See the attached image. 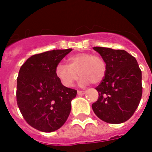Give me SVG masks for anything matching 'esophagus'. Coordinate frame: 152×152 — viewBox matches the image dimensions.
Wrapping results in <instances>:
<instances>
[{
	"label": "esophagus",
	"instance_id": "esophagus-1",
	"mask_svg": "<svg viewBox=\"0 0 152 152\" xmlns=\"http://www.w3.org/2000/svg\"><path fill=\"white\" fill-rule=\"evenodd\" d=\"M85 92H86L85 91H80V90H79V91H77V94H78V95H84V94H85Z\"/></svg>",
	"mask_w": 152,
	"mask_h": 152
}]
</instances>
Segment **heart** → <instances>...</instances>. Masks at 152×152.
I'll return each mask as SVG.
<instances>
[{"mask_svg": "<svg viewBox=\"0 0 152 152\" xmlns=\"http://www.w3.org/2000/svg\"><path fill=\"white\" fill-rule=\"evenodd\" d=\"M69 64L59 63L56 67V76L65 87H72L81 76L82 85L99 84L105 76L107 71L106 62L99 56L86 53H80L70 56Z\"/></svg>", "mask_w": 152, "mask_h": 152, "instance_id": "heart-1", "label": "heart"}]
</instances>
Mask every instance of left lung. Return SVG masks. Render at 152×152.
I'll return each mask as SVG.
<instances>
[{"instance_id":"8db88e82","label":"left lung","mask_w":152,"mask_h":152,"mask_svg":"<svg viewBox=\"0 0 152 152\" xmlns=\"http://www.w3.org/2000/svg\"><path fill=\"white\" fill-rule=\"evenodd\" d=\"M106 62L107 71L96 88L99 98L91 107L97 116L109 124L129 120L142 97V72L137 61L126 51L94 47Z\"/></svg>"}]
</instances>
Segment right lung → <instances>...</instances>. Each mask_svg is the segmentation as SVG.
I'll list each match as a JSON object with an SVG mask.
<instances>
[{"mask_svg":"<svg viewBox=\"0 0 152 152\" xmlns=\"http://www.w3.org/2000/svg\"><path fill=\"white\" fill-rule=\"evenodd\" d=\"M72 50L56 49L32 56L20 68L17 102L25 121L35 129L52 132L64 125L77 91L56 76L58 64Z\"/></svg>","mask_w":152,"mask_h":152,"instance_id":"add662e5","label":"right lung"}]
</instances>
